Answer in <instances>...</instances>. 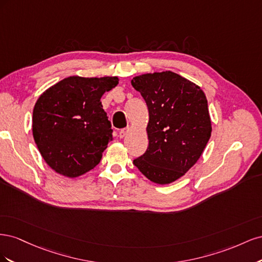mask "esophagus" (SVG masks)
I'll use <instances>...</instances> for the list:
<instances>
[{
	"label": "esophagus",
	"mask_w": 262,
	"mask_h": 262,
	"mask_svg": "<svg viewBox=\"0 0 262 262\" xmlns=\"http://www.w3.org/2000/svg\"><path fill=\"white\" fill-rule=\"evenodd\" d=\"M128 132H129V128H123V129H121L120 131H119V137L122 139V138H124L126 136V133H128Z\"/></svg>",
	"instance_id": "1"
}]
</instances>
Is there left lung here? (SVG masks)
Wrapping results in <instances>:
<instances>
[{
  "instance_id": "8db88e82",
  "label": "left lung",
  "mask_w": 262,
  "mask_h": 262,
  "mask_svg": "<svg viewBox=\"0 0 262 262\" xmlns=\"http://www.w3.org/2000/svg\"><path fill=\"white\" fill-rule=\"evenodd\" d=\"M149 114L148 147L133 161L150 181L177 180L199 160L211 137L208 100L199 86L166 71L133 77Z\"/></svg>"
}]
</instances>
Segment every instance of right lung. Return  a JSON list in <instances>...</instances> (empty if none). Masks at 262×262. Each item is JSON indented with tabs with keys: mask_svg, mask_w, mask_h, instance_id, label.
Masks as SVG:
<instances>
[{
	"mask_svg": "<svg viewBox=\"0 0 262 262\" xmlns=\"http://www.w3.org/2000/svg\"><path fill=\"white\" fill-rule=\"evenodd\" d=\"M118 84L116 76H70L47 90L33 113V134L39 152L63 176L93 169L113 139L100 98Z\"/></svg>",
	"mask_w": 262,
	"mask_h": 262,
	"instance_id": "right-lung-1",
	"label": "right lung"
}]
</instances>
